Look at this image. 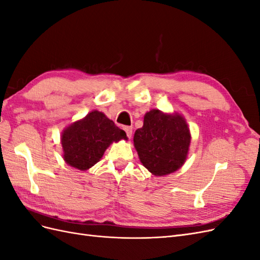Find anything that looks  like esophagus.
<instances>
[{
  "label": "esophagus",
  "mask_w": 260,
  "mask_h": 260,
  "mask_svg": "<svg viewBox=\"0 0 260 260\" xmlns=\"http://www.w3.org/2000/svg\"><path fill=\"white\" fill-rule=\"evenodd\" d=\"M124 131H125V133H127L128 138L130 139L132 136V127H124Z\"/></svg>",
  "instance_id": "34e87169"
}]
</instances>
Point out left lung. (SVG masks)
Returning a JSON list of instances; mask_svg holds the SVG:
<instances>
[{
    "label": "left lung",
    "mask_w": 260,
    "mask_h": 260,
    "mask_svg": "<svg viewBox=\"0 0 260 260\" xmlns=\"http://www.w3.org/2000/svg\"><path fill=\"white\" fill-rule=\"evenodd\" d=\"M191 139L182 115L151 109L144 115L143 127L135 132L133 144L143 166L152 175L162 177L183 166Z\"/></svg>",
    "instance_id": "obj_1"
}]
</instances>
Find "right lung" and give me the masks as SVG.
Segmentation results:
<instances>
[{"mask_svg":"<svg viewBox=\"0 0 260 260\" xmlns=\"http://www.w3.org/2000/svg\"><path fill=\"white\" fill-rule=\"evenodd\" d=\"M120 140H128L125 132L104 113L92 111L62 130V158L76 169L88 170L100 161L109 145Z\"/></svg>","mask_w":260,"mask_h":260,"instance_id":"add662e5","label":"right lung"}]
</instances>
